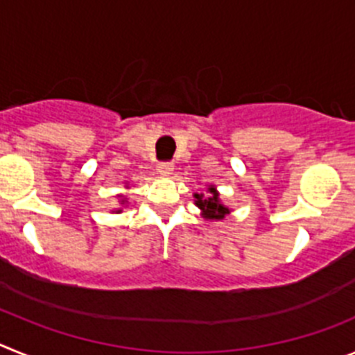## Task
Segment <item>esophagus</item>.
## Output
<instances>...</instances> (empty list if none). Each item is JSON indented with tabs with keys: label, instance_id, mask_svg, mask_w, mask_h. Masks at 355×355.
I'll return each instance as SVG.
<instances>
[{
	"label": "esophagus",
	"instance_id": "obj_1",
	"mask_svg": "<svg viewBox=\"0 0 355 355\" xmlns=\"http://www.w3.org/2000/svg\"><path fill=\"white\" fill-rule=\"evenodd\" d=\"M172 171H174V163H172V162L158 163V172H159V174H171Z\"/></svg>",
	"mask_w": 355,
	"mask_h": 355
}]
</instances>
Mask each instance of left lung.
Wrapping results in <instances>:
<instances>
[{
	"label": "left lung",
	"instance_id": "1",
	"mask_svg": "<svg viewBox=\"0 0 355 355\" xmlns=\"http://www.w3.org/2000/svg\"><path fill=\"white\" fill-rule=\"evenodd\" d=\"M196 199L197 202L196 205L199 206L200 209H202V213H205L206 218H209V220H220V218H224L225 213H229L227 208H224V206L218 202V193L215 192V188H209V193L208 196H202V193H196Z\"/></svg>",
	"mask_w": 355,
	"mask_h": 355
}]
</instances>
